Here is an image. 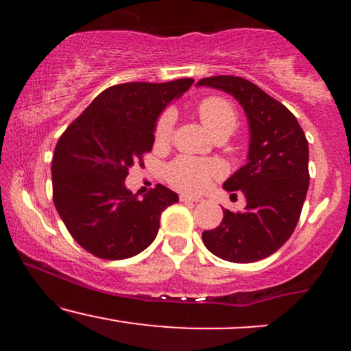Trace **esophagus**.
Segmentation results:
<instances>
[{
  "label": "esophagus",
  "instance_id": "obj_1",
  "mask_svg": "<svg viewBox=\"0 0 351 351\" xmlns=\"http://www.w3.org/2000/svg\"><path fill=\"white\" fill-rule=\"evenodd\" d=\"M180 199L183 201V203H201L203 199V196H189V195H181Z\"/></svg>",
  "mask_w": 351,
  "mask_h": 351
}]
</instances>
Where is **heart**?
<instances>
[{
	"mask_svg": "<svg viewBox=\"0 0 351 351\" xmlns=\"http://www.w3.org/2000/svg\"><path fill=\"white\" fill-rule=\"evenodd\" d=\"M198 114L201 122L208 128L209 134H215L219 128L229 127L234 128L236 125V112L229 102L219 97H208L199 104ZM173 122L175 117L170 110L165 112L156 122L155 140L163 143L171 136ZM223 173L219 163L216 162H201V160H193L188 156H181L175 160L167 170L168 181L176 189L184 193H198L208 188L213 178Z\"/></svg>",
	"mask_w": 351,
	"mask_h": 351,
	"instance_id": "b5f03b06",
	"label": "heart"
}]
</instances>
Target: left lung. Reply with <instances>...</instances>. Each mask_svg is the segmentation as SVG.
Instances as JSON below:
<instances>
[{"label": "left lung", "mask_w": 351, "mask_h": 351, "mask_svg": "<svg viewBox=\"0 0 351 351\" xmlns=\"http://www.w3.org/2000/svg\"><path fill=\"white\" fill-rule=\"evenodd\" d=\"M196 86L231 94L244 108L251 135L247 163L223 184L243 193L244 211L224 209L219 226L203 232V243L229 263L265 259L299 223L310 181L307 138L292 112L247 79L215 75Z\"/></svg>", "instance_id": "8db88e82"}]
</instances>
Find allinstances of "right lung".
Instances as JSON below:
<instances>
[{"mask_svg":"<svg viewBox=\"0 0 351 351\" xmlns=\"http://www.w3.org/2000/svg\"><path fill=\"white\" fill-rule=\"evenodd\" d=\"M193 82L112 86L60 135L52 156V198L67 231L86 251L119 261L155 241L160 216L178 203V195L156 184L142 199L127 189L125 178L152 150L160 114Z\"/></svg>","mask_w":351,"mask_h":351,"instance_id":"1","label":"right lung"}]
</instances>
